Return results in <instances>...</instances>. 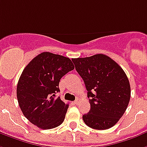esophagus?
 Returning <instances> with one entry per match:
<instances>
[{
  "label": "esophagus",
  "mask_w": 147,
  "mask_h": 147,
  "mask_svg": "<svg viewBox=\"0 0 147 147\" xmlns=\"http://www.w3.org/2000/svg\"><path fill=\"white\" fill-rule=\"evenodd\" d=\"M79 103H80V99H79V98H77L76 100V101L74 102V104H76V105H78V104H79Z\"/></svg>",
  "instance_id": "1"
}]
</instances>
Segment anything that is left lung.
Here are the masks:
<instances>
[{
	"mask_svg": "<svg viewBox=\"0 0 147 147\" xmlns=\"http://www.w3.org/2000/svg\"><path fill=\"white\" fill-rule=\"evenodd\" d=\"M71 60L90 98V111L82 116L85 124L98 130L113 127L122 117L130 100L131 88L126 74L105 54Z\"/></svg>",
	"mask_w": 147,
	"mask_h": 147,
	"instance_id": "1",
	"label": "left lung"
}]
</instances>
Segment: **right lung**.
<instances>
[{
	"label": "right lung",
	"mask_w": 147,
	"mask_h": 147,
	"mask_svg": "<svg viewBox=\"0 0 147 147\" xmlns=\"http://www.w3.org/2000/svg\"><path fill=\"white\" fill-rule=\"evenodd\" d=\"M74 68L68 57L50 52L37 55L24 68L17 85V99L31 123L51 129L64 121L68 104L55 94L60 91V79Z\"/></svg>",
	"instance_id": "1"
}]
</instances>
